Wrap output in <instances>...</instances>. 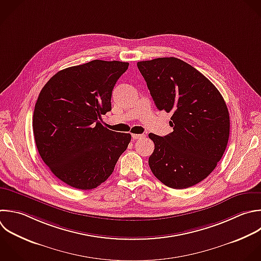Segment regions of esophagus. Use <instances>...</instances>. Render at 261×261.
Instances as JSON below:
<instances>
[{
  "label": "esophagus",
  "instance_id": "esophagus-1",
  "mask_svg": "<svg viewBox=\"0 0 261 261\" xmlns=\"http://www.w3.org/2000/svg\"><path fill=\"white\" fill-rule=\"evenodd\" d=\"M132 138L134 140H141V139H144L145 138V135H138V134H134L132 135Z\"/></svg>",
  "mask_w": 261,
  "mask_h": 261
}]
</instances>
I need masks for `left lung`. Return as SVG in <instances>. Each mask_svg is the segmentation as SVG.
<instances>
[{
	"instance_id": "obj_1",
	"label": "left lung",
	"mask_w": 261,
	"mask_h": 261,
	"mask_svg": "<svg viewBox=\"0 0 261 261\" xmlns=\"http://www.w3.org/2000/svg\"><path fill=\"white\" fill-rule=\"evenodd\" d=\"M137 65L157 109L171 113L173 128L164 137L149 134L155 145L149 166L169 188L192 187L213 171L225 151L226 104L207 77L180 59L164 57Z\"/></svg>"
}]
</instances>
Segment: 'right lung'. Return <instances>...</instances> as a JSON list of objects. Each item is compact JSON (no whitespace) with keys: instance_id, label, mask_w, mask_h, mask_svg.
Masks as SVG:
<instances>
[{"instance_id":"add662e5","label":"right lung","mask_w":261,"mask_h":261,"mask_svg":"<svg viewBox=\"0 0 261 261\" xmlns=\"http://www.w3.org/2000/svg\"><path fill=\"white\" fill-rule=\"evenodd\" d=\"M128 63L93 60L65 68L42 89L33 127L38 151L50 170L66 185L92 190L113 172L130 134L102 125L111 96Z\"/></svg>"}]
</instances>
